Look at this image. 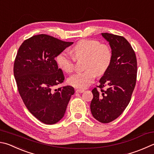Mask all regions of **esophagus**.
<instances>
[{
	"label": "esophagus",
	"instance_id": "obj_1",
	"mask_svg": "<svg viewBox=\"0 0 154 154\" xmlns=\"http://www.w3.org/2000/svg\"><path fill=\"white\" fill-rule=\"evenodd\" d=\"M76 93H83V92H84V90H83V89H76Z\"/></svg>",
	"mask_w": 154,
	"mask_h": 154
}]
</instances>
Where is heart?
Segmentation results:
<instances>
[{"label":"heart","mask_w":154,"mask_h":154,"mask_svg":"<svg viewBox=\"0 0 154 154\" xmlns=\"http://www.w3.org/2000/svg\"><path fill=\"white\" fill-rule=\"evenodd\" d=\"M72 56L62 51L56 57V62L61 70L66 72L73 71L75 59L85 58V71L77 72L68 79L70 85L79 89H85L94 82L96 75H102L110 67L112 53L107 44L96 40H82L71 49Z\"/></svg>","instance_id":"b5f03b06"}]
</instances>
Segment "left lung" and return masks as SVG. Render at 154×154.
Listing matches in <instances>:
<instances>
[{
	"instance_id": "obj_1",
	"label": "left lung",
	"mask_w": 154,
	"mask_h": 154,
	"mask_svg": "<svg viewBox=\"0 0 154 154\" xmlns=\"http://www.w3.org/2000/svg\"><path fill=\"white\" fill-rule=\"evenodd\" d=\"M112 53V63L100 79V89L92 90L94 97L91 112L97 121L108 123L118 118L131 101L137 72L135 53L129 42L122 36L102 33ZM107 89L104 91L103 88Z\"/></svg>"
}]
</instances>
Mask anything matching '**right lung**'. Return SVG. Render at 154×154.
Here are the masks:
<instances>
[{"label": "right lung", "mask_w": 154, "mask_h": 154, "mask_svg": "<svg viewBox=\"0 0 154 154\" xmlns=\"http://www.w3.org/2000/svg\"><path fill=\"white\" fill-rule=\"evenodd\" d=\"M73 42L46 34L25 40L14 63V76L25 105L39 121L47 125L58 122L65 115L72 95V86L54 89L65 80L54 58Z\"/></svg>", "instance_id": "obj_1"}]
</instances>
